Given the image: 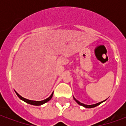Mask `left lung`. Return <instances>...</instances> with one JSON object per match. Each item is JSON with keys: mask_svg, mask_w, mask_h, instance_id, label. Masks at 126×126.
<instances>
[{"mask_svg": "<svg viewBox=\"0 0 126 126\" xmlns=\"http://www.w3.org/2000/svg\"><path fill=\"white\" fill-rule=\"evenodd\" d=\"M73 97H74V96H73ZM74 99L76 100V103H78V104H79V105L83 106V107H86V108H93V107H96V106L99 105L100 103H102L103 102H104V101H105V100H103V101H102V102H100V103H96V104H94V105H85V104H83V103H80L79 101H78V100H76V98H75L74 97Z\"/></svg>", "mask_w": 126, "mask_h": 126, "instance_id": "left-lung-1", "label": "left lung"}]
</instances>
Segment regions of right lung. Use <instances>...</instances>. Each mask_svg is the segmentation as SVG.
I'll return each instance as SVG.
<instances>
[{
    "mask_svg": "<svg viewBox=\"0 0 126 126\" xmlns=\"http://www.w3.org/2000/svg\"><path fill=\"white\" fill-rule=\"evenodd\" d=\"M15 93H16L17 95L18 96V97L20 99H21L22 100H23V101H25L26 103H28V104H30V105H36V106L42 105H43V104H44V103H47L48 101H49V100L52 98V95H53V93H52V94H51V95H50L48 98H47V99H44V100H40V101H36V100H28V99H26V98H25L22 97L21 96H20V95L17 92H15Z\"/></svg>",
    "mask_w": 126,
    "mask_h": 126,
    "instance_id": "add662e5",
    "label": "right lung"
}]
</instances>
